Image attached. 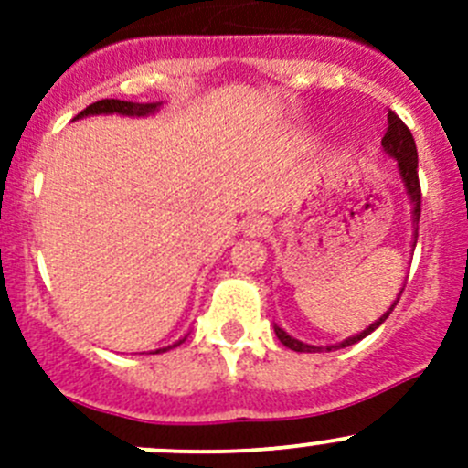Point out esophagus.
I'll return each instance as SVG.
<instances>
[{
  "mask_svg": "<svg viewBox=\"0 0 468 468\" xmlns=\"http://www.w3.org/2000/svg\"><path fill=\"white\" fill-rule=\"evenodd\" d=\"M244 233L251 235V238H262L269 233V219L262 215H253L244 221Z\"/></svg>",
  "mask_w": 468,
  "mask_h": 468,
  "instance_id": "esophagus-1",
  "label": "esophagus"
}]
</instances>
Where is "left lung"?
<instances>
[{"instance_id":"8db88e82","label":"left lung","mask_w":468,"mask_h":468,"mask_svg":"<svg viewBox=\"0 0 468 468\" xmlns=\"http://www.w3.org/2000/svg\"><path fill=\"white\" fill-rule=\"evenodd\" d=\"M387 122H389V124H387L385 138H382V149H385L387 154L394 155V158L399 160V172H400V176H403L405 187H408L410 199H412V204H414V221H417V224H419V217H421V183H419L417 144H414V138H412V133H410L408 126H405V122L400 120V117L396 115L394 111H389V115H387ZM396 303H399V299H396ZM394 305H391V308L387 310L385 314H382L378 322L371 324L367 330H362V333L357 335V337L344 339L342 344H337V346H328V348H325V351H330V348H346V346H351V344L360 342L362 337H367V335H369V333H374V330L378 328V325L385 322L387 317H389L391 310H394ZM273 330H276V337L281 339V342L285 344L287 348H292V351H299V353L322 351V348L310 346V344H303V342H299V339L290 337V335H287L282 328H278V325Z\"/></svg>"}]
</instances>
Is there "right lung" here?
<instances>
[{
	"mask_svg": "<svg viewBox=\"0 0 468 468\" xmlns=\"http://www.w3.org/2000/svg\"><path fill=\"white\" fill-rule=\"evenodd\" d=\"M158 108V103H133V101H120V99H101V101L90 103L88 108H83L74 120L83 115H99V112H120V115H146V112H154ZM167 351V348H163ZM158 353V351H155Z\"/></svg>",
	"mask_w": 468,
	"mask_h": 468,
	"instance_id": "1",
	"label": "right lung"
}]
</instances>
